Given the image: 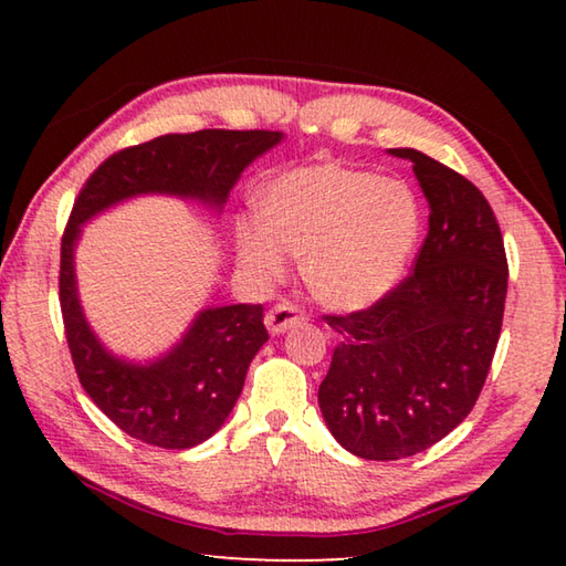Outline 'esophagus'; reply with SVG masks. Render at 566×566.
<instances>
[{
    "label": "esophagus",
    "mask_w": 566,
    "mask_h": 566,
    "mask_svg": "<svg viewBox=\"0 0 566 566\" xmlns=\"http://www.w3.org/2000/svg\"><path fill=\"white\" fill-rule=\"evenodd\" d=\"M302 319H304V312L300 310V306H294L290 302H280V304H274L270 312H266L264 324H266V329H270V334H284L286 329H292L294 324H300Z\"/></svg>",
    "instance_id": "1"
}]
</instances>
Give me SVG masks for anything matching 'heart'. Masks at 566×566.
<instances>
[{"instance_id": "1", "label": "heart", "mask_w": 566, "mask_h": 566, "mask_svg": "<svg viewBox=\"0 0 566 566\" xmlns=\"http://www.w3.org/2000/svg\"><path fill=\"white\" fill-rule=\"evenodd\" d=\"M264 219H239L237 252L262 280L282 276L304 249V280L322 304L359 312L405 276L421 232V207L399 179L337 161L294 167L262 191Z\"/></svg>"}]
</instances>
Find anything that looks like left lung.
Segmentation results:
<instances>
[{
	"mask_svg": "<svg viewBox=\"0 0 566 566\" xmlns=\"http://www.w3.org/2000/svg\"><path fill=\"white\" fill-rule=\"evenodd\" d=\"M409 159L429 202L415 272L347 317L319 385L332 437L361 459L391 462L444 439L472 411L500 342L506 254L500 224L472 181L417 149Z\"/></svg>",
	"mask_w": 566,
	"mask_h": 566,
	"instance_id": "left-lung-1",
	"label": "left lung"
}]
</instances>
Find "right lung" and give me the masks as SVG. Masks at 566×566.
<instances>
[{
	"mask_svg": "<svg viewBox=\"0 0 566 566\" xmlns=\"http://www.w3.org/2000/svg\"><path fill=\"white\" fill-rule=\"evenodd\" d=\"M282 132L202 129L165 134L122 149L82 187L62 237L60 304L82 387L122 432L161 449L202 444L224 424L242 395L254 354L270 339L262 304L207 306L169 352L149 361L112 354L84 317L74 249L82 227L109 207L142 195H167L222 212L229 191Z\"/></svg>",
	"mask_w": 566,
	"mask_h": 566,
	"instance_id": "obj_1",
	"label": "right lung"
}]
</instances>
